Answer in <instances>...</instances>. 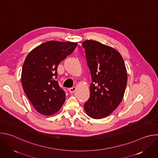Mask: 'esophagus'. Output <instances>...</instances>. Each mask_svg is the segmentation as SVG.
<instances>
[{"mask_svg": "<svg viewBox=\"0 0 158 158\" xmlns=\"http://www.w3.org/2000/svg\"><path fill=\"white\" fill-rule=\"evenodd\" d=\"M76 87H73L69 89V91L71 93H73L76 91Z\"/></svg>", "mask_w": 158, "mask_h": 158, "instance_id": "1", "label": "esophagus"}]
</instances>
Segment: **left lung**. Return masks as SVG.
Segmentation results:
<instances>
[{"label":"left lung","instance_id":"obj_1","mask_svg":"<svg viewBox=\"0 0 158 158\" xmlns=\"http://www.w3.org/2000/svg\"><path fill=\"white\" fill-rule=\"evenodd\" d=\"M91 72L90 98L84 109L93 119L109 116L120 104L126 87L127 75L124 60L114 48L98 41L82 42Z\"/></svg>","mask_w":158,"mask_h":158}]
</instances>
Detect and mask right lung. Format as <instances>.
Masks as SVG:
<instances>
[{"instance_id":"obj_1","label":"right lung","mask_w":158,"mask_h":158,"mask_svg":"<svg viewBox=\"0 0 158 158\" xmlns=\"http://www.w3.org/2000/svg\"><path fill=\"white\" fill-rule=\"evenodd\" d=\"M77 42L51 40L32 50L22 67L21 82L24 91L35 110L45 116L57 112L65 100L58 84L59 63L75 49Z\"/></svg>"}]
</instances>
